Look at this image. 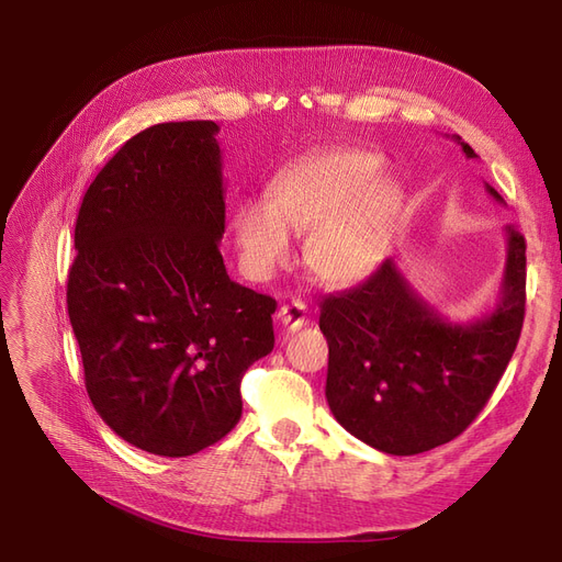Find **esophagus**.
<instances>
[{"label": "esophagus", "mask_w": 562, "mask_h": 562, "mask_svg": "<svg viewBox=\"0 0 562 562\" xmlns=\"http://www.w3.org/2000/svg\"><path fill=\"white\" fill-rule=\"evenodd\" d=\"M277 318H279V323H281L285 330L295 333V330H300L304 326V323H307V304H304L302 300L288 302V304H283V307L279 310Z\"/></svg>", "instance_id": "1"}]
</instances>
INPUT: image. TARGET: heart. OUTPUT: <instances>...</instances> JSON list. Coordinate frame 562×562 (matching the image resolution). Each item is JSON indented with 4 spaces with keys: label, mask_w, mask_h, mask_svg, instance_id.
<instances>
[{
    "label": "heart",
    "mask_w": 562,
    "mask_h": 562,
    "mask_svg": "<svg viewBox=\"0 0 562 562\" xmlns=\"http://www.w3.org/2000/svg\"><path fill=\"white\" fill-rule=\"evenodd\" d=\"M382 166L375 151L353 147L316 149L283 166L267 184V201L248 199L234 213L248 274L269 279L291 262V232H310L304 258L318 281L366 279L384 258L403 201Z\"/></svg>",
    "instance_id": "heart-1"
}]
</instances>
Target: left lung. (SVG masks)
Here are the masks:
<instances>
[{
    "label": "left lung",
    "mask_w": 562,
    "mask_h": 562,
    "mask_svg": "<svg viewBox=\"0 0 562 562\" xmlns=\"http://www.w3.org/2000/svg\"><path fill=\"white\" fill-rule=\"evenodd\" d=\"M464 155H479L462 143ZM485 190L499 203L495 187ZM525 318V236L506 227L497 307L450 323L386 258L361 283L321 302L328 339L326 398L335 419L386 454H419L462 434L490 401L516 351Z\"/></svg>",
    "instance_id": "left-lung-1"
}]
</instances>
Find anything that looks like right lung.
<instances>
[{"label": "right lung", "instance_id": "add662e5", "mask_svg": "<svg viewBox=\"0 0 562 562\" xmlns=\"http://www.w3.org/2000/svg\"><path fill=\"white\" fill-rule=\"evenodd\" d=\"M215 122L133 135L83 194L67 314L83 384L126 443L187 457L241 419L244 372L274 349L277 300L234 283Z\"/></svg>", "mask_w": 562, "mask_h": 562}]
</instances>
